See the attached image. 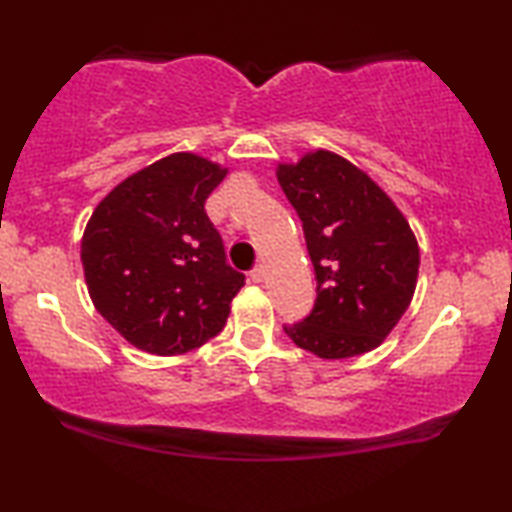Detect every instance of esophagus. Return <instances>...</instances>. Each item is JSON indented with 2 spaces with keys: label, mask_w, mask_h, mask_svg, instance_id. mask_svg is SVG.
I'll return each mask as SVG.
<instances>
[{
  "label": "esophagus",
  "mask_w": 512,
  "mask_h": 512,
  "mask_svg": "<svg viewBox=\"0 0 512 512\" xmlns=\"http://www.w3.org/2000/svg\"><path fill=\"white\" fill-rule=\"evenodd\" d=\"M251 279H254L256 284L263 282V279H265V265H256V268L251 270Z\"/></svg>",
  "instance_id": "1"
}]
</instances>
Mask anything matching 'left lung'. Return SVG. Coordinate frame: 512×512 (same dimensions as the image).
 <instances>
[{
  "label": "left lung",
  "mask_w": 512,
  "mask_h": 512,
  "mask_svg": "<svg viewBox=\"0 0 512 512\" xmlns=\"http://www.w3.org/2000/svg\"><path fill=\"white\" fill-rule=\"evenodd\" d=\"M277 181L303 221L317 275L310 317L284 326L319 359L373 352L408 310L419 244L396 202L347 158L317 149L279 163Z\"/></svg>",
  "instance_id": "obj_1"
}]
</instances>
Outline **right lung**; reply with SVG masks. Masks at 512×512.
Listing matches in <instances>:
<instances>
[{
  "instance_id": "right-lung-1",
  "label": "right lung",
  "mask_w": 512,
  "mask_h": 512,
  "mask_svg": "<svg viewBox=\"0 0 512 512\" xmlns=\"http://www.w3.org/2000/svg\"><path fill=\"white\" fill-rule=\"evenodd\" d=\"M226 174L198 153H170L123 179L86 223L90 300L142 352L186 354L226 326L244 275L205 212Z\"/></svg>"
}]
</instances>
